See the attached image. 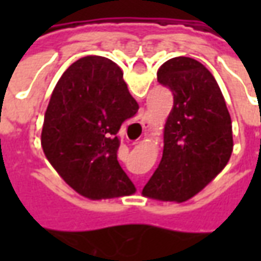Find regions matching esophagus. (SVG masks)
<instances>
[{
    "mask_svg": "<svg viewBox=\"0 0 261 261\" xmlns=\"http://www.w3.org/2000/svg\"><path fill=\"white\" fill-rule=\"evenodd\" d=\"M141 124L144 128H148V127H149V124H151V121H149V119L147 117V114L144 113V112L141 113Z\"/></svg>",
    "mask_w": 261,
    "mask_h": 261,
    "instance_id": "1",
    "label": "esophagus"
}]
</instances>
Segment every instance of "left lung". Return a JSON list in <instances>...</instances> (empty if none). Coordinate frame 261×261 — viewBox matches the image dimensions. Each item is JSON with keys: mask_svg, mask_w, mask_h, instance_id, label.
Returning a JSON list of instances; mask_svg holds the SVG:
<instances>
[{"mask_svg": "<svg viewBox=\"0 0 261 261\" xmlns=\"http://www.w3.org/2000/svg\"><path fill=\"white\" fill-rule=\"evenodd\" d=\"M158 82L173 93L164 128V153L142 194L183 202L224 169L233 149L232 120L214 75L190 57L168 60Z\"/></svg>", "mask_w": 261, "mask_h": 261, "instance_id": "obj_1", "label": "left lung"}]
</instances>
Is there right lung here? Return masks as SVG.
<instances>
[{"label": "right lung", "instance_id": "1", "mask_svg": "<svg viewBox=\"0 0 261 261\" xmlns=\"http://www.w3.org/2000/svg\"><path fill=\"white\" fill-rule=\"evenodd\" d=\"M138 112L112 60L86 56L54 86L42 130L43 152L69 187L91 200L136 193L117 161L120 127Z\"/></svg>", "mask_w": 261, "mask_h": 261}]
</instances>
